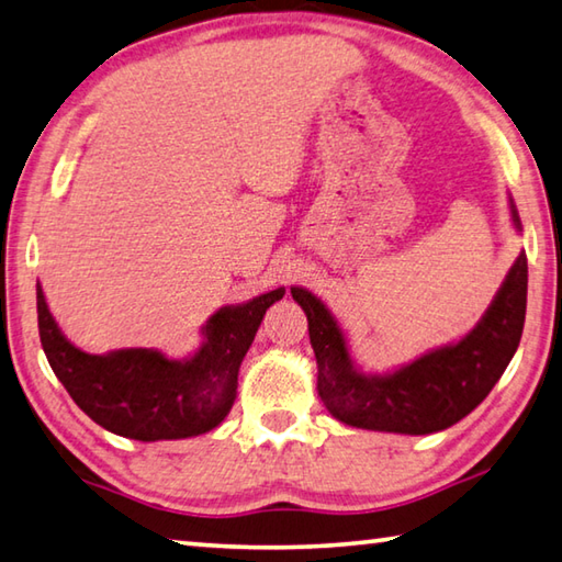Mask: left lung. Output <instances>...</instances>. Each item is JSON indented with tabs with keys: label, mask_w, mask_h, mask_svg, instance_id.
Masks as SVG:
<instances>
[{
	"label": "left lung",
	"mask_w": 562,
	"mask_h": 562,
	"mask_svg": "<svg viewBox=\"0 0 562 562\" xmlns=\"http://www.w3.org/2000/svg\"><path fill=\"white\" fill-rule=\"evenodd\" d=\"M512 220L521 229L514 200ZM526 285V254H518L472 333L391 374L359 372L333 313L313 293L291 289L293 301L308 315L317 396L337 420L364 430L426 436L454 426L482 404L509 367L524 333Z\"/></svg>",
	"instance_id": "obj_1"
}]
</instances>
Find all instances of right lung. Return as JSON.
<instances>
[{
  "label": "right lung",
  "instance_id": "obj_1",
  "mask_svg": "<svg viewBox=\"0 0 562 562\" xmlns=\"http://www.w3.org/2000/svg\"><path fill=\"white\" fill-rule=\"evenodd\" d=\"M285 289L225 305L203 327L193 357L168 359L156 349L88 355L70 345L36 285L38 335L53 374L104 430L132 440H178L217 428L237 398V374L269 305Z\"/></svg>",
  "mask_w": 562,
  "mask_h": 562
}]
</instances>
